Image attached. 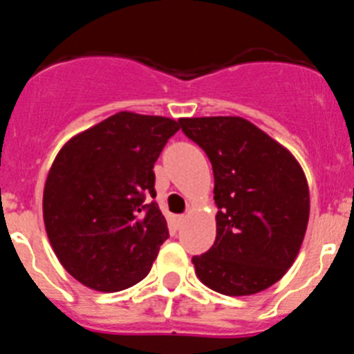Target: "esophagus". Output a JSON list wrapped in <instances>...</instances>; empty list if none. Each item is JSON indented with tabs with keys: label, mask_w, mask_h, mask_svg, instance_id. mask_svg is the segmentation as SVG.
<instances>
[{
	"label": "esophagus",
	"mask_w": 354,
	"mask_h": 354,
	"mask_svg": "<svg viewBox=\"0 0 354 354\" xmlns=\"http://www.w3.org/2000/svg\"><path fill=\"white\" fill-rule=\"evenodd\" d=\"M175 221H177V225H179V227H183V225L186 223V216H184V214L177 216V218H175Z\"/></svg>",
	"instance_id": "34e87169"
}]
</instances>
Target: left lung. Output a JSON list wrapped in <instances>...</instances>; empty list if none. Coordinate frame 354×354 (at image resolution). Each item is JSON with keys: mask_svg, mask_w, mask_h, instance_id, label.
<instances>
[{"mask_svg": "<svg viewBox=\"0 0 354 354\" xmlns=\"http://www.w3.org/2000/svg\"><path fill=\"white\" fill-rule=\"evenodd\" d=\"M179 122L214 174L216 241L193 257L196 274L227 296L268 289L292 266L308 225L310 196L301 167L245 118Z\"/></svg>", "mask_w": 354, "mask_h": 354, "instance_id": "obj_1", "label": "left lung"}]
</instances>
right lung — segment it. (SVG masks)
Instances as JSON below:
<instances>
[{"mask_svg": "<svg viewBox=\"0 0 354 354\" xmlns=\"http://www.w3.org/2000/svg\"><path fill=\"white\" fill-rule=\"evenodd\" d=\"M180 122L120 111L58 152L44 187V223L77 282L117 292L149 274L168 239L154 162Z\"/></svg>", "mask_w": 354, "mask_h": 354, "instance_id": "1", "label": "right lung"}]
</instances>
